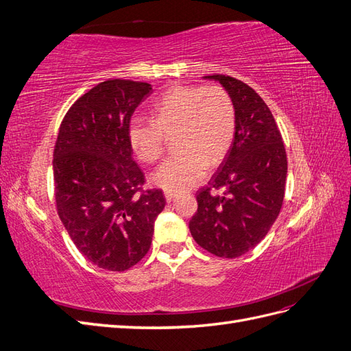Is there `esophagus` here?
<instances>
[{
	"mask_svg": "<svg viewBox=\"0 0 351 351\" xmlns=\"http://www.w3.org/2000/svg\"><path fill=\"white\" fill-rule=\"evenodd\" d=\"M164 196H165V200L168 202V204H171V202H174L176 199H177V193H173V192H165L164 193Z\"/></svg>",
	"mask_w": 351,
	"mask_h": 351,
	"instance_id": "obj_1",
	"label": "esophagus"
}]
</instances>
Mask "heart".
Returning <instances> with one entry per match:
<instances>
[{
	"instance_id": "1",
	"label": "heart",
	"mask_w": 351,
	"mask_h": 351,
	"mask_svg": "<svg viewBox=\"0 0 351 351\" xmlns=\"http://www.w3.org/2000/svg\"><path fill=\"white\" fill-rule=\"evenodd\" d=\"M155 119L136 114L127 139L142 162L161 156L167 134H177L180 154L167 158L151 176L162 190L182 193L205 177L208 165L222 162L236 133V114L228 93L219 86H176L154 105Z\"/></svg>"
}]
</instances>
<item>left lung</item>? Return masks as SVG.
<instances>
[{
	"label": "left lung",
	"instance_id": "left-lung-1",
	"mask_svg": "<svg viewBox=\"0 0 351 351\" xmlns=\"http://www.w3.org/2000/svg\"><path fill=\"white\" fill-rule=\"evenodd\" d=\"M217 80L230 95L236 114L231 147L196 195L197 210L189 228L200 247L219 258H239L268 234L285 192L287 155L271 110L249 84L226 74ZM225 189L222 195L211 189Z\"/></svg>",
	"mask_w": 351,
	"mask_h": 351
}]
</instances>
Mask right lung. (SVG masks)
Masks as SVG:
<instances>
[{
    "instance_id": "1",
    "label": "right lung",
    "mask_w": 351,
    "mask_h": 351,
    "mask_svg": "<svg viewBox=\"0 0 351 351\" xmlns=\"http://www.w3.org/2000/svg\"><path fill=\"white\" fill-rule=\"evenodd\" d=\"M152 92L145 82L105 80L74 102L54 147L58 217L79 252L97 267L125 271L152 243L165 206L162 190H142L127 125Z\"/></svg>"
}]
</instances>
